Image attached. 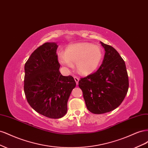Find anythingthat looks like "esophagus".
Wrapping results in <instances>:
<instances>
[{
    "label": "esophagus",
    "mask_w": 148,
    "mask_h": 148,
    "mask_svg": "<svg viewBox=\"0 0 148 148\" xmlns=\"http://www.w3.org/2000/svg\"><path fill=\"white\" fill-rule=\"evenodd\" d=\"M73 78H74V79H75V81L76 83H77V84H78V82H79V78H78V77H74Z\"/></svg>",
    "instance_id": "34e87169"
}]
</instances>
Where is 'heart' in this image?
I'll list each match as a JSON object with an SVG mask.
<instances>
[{
    "label": "heart",
    "mask_w": 148,
    "mask_h": 148,
    "mask_svg": "<svg viewBox=\"0 0 148 148\" xmlns=\"http://www.w3.org/2000/svg\"><path fill=\"white\" fill-rule=\"evenodd\" d=\"M102 57V51L99 46L82 42L67 47L65 53H59V61L66 68H71L72 63H76V69L79 73L88 75L98 68Z\"/></svg>",
    "instance_id": "heart-1"
}]
</instances>
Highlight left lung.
I'll use <instances>...</instances> for the list:
<instances>
[{"label": "left lung", "mask_w": 148, "mask_h": 148, "mask_svg": "<svg viewBox=\"0 0 148 148\" xmlns=\"http://www.w3.org/2000/svg\"><path fill=\"white\" fill-rule=\"evenodd\" d=\"M101 43L106 51L101 65L96 72L78 82L88 110L95 114L109 112L118 107L129 86L123 59L113 47Z\"/></svg>", "instance_id": "8db88e82"}]
</instances>
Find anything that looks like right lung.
Returning a JSON list of instances; mask_svg holds the SVG:
<instances>
[{
  "label": "right lung",
  "instance_id": "obj_1",
  "mask_svg": "<svg viewBox=\"0 0 148 148\" xmlns=\"http://www.w3.org/2000/svg\"><path fill=\"white\" fill-rule=\"evenodd\" d=\"M58 45L46 42L31 53L25 65L24 91L28 104L38 113L59 119L67 112V102L76 86L73 77L62 75L56 53Z\"/></svg>",
  "mask_w": 148,
  "mask_h": 148
}]
</instances>
